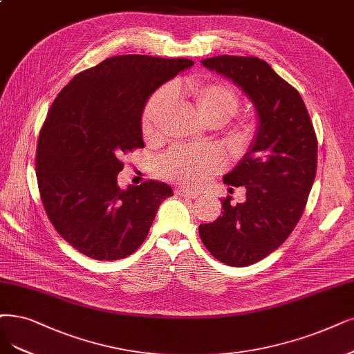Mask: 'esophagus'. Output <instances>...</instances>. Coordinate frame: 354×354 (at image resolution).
<instances>
[{"instance_id": "obj_1", "label": "esophagus", "mask_w": 354, "mask_h": 354, "mask_svg": "<svg viewBox=\"0 0 354 354\" xmlns=\"http://www.w3.org/2000/svg\"><path fill=\"white\" fill-rule=\"evenodd\" d=\"M178 195H182V197H187V198H198L200 197V192H194L189 189H178L176 191Z\"/></svg>"}]
</instances>
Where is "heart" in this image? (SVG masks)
I'll return each mask as SVG.
<instances>
[{"mask_svg":"<svg viewBox=\"0 0 354 354\" xmlns=\"http://www.w3.org/2000/svg\"><path fill=\"white\" fill-rule=\"evenodd\" d=\"M187 95L192 99L203 120L210 125L226 121L238 112L241 103L236 90L220 80L194 83L187 88ZM175 97V88L165 86L149 99L141 118L144 138L151 140L160 133ZM252 131L254 121L250 118H241L232 128V137L236 142L245 144L250 140ZM223 163V156L216 149L176 147L162 156L156 166L159 175L169 180L188 187H198L220 170Z\"/></svg>","mask_w":354,"mask_h":354,"instance_id":"heart-1","label":"heart"}]
</instances>
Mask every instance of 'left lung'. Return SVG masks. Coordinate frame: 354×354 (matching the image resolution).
I'll return each mask as SVG.
<instances>
[{"instance_id":"1","label":"left lung","mask_w":354,"mask_h":354,"mask_svg":"<svg viewBox=\"0 0 354 354\" xmlns=\"http://www.w3.org/2000/svg\"><path fill=\"white\" fill-rule=\"evenodd\" d=\"M201 62L239 86L258 115L250 150L223 176L246 188L245 203L223 198L221 216L198 227L220 263L246 267L276 251L302 217L317 175V134L302 96L266 61L220 55Z\"/></svg>"}]
</instances>
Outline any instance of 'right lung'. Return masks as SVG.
<instances>
[{"mask_svg": "<svg viewBox=\"0 0 354 354\" xmlns=\"http://www.w3.org/2000/svg\"><path fill=\"white\" fill-rule=\"evenodd\" d=\"M187 58L120 55L74 75L48 111L36 149L45 212L78 252L122 259L147 238L165 182L121 189L122 157L142 149L141 116L153 91L192 67Z\"/></svg>", "mask_w": 354, "mask_h": 354, "instance_id": "1", "label": "right lung"}]
</instances>
